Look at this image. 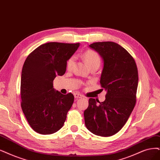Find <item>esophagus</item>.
<instances>
[{
	"mask_svg": "<svg viewBox=\"0 0 160 160\" xmlns=\"http://www.w3.org/2000/svg\"><path fill=\"white\" fill-rule=\"evenodd\" d=\"M74 98H76V99H78V98H82V96L81 94L80 93H78V92H76V93H74Z\"/></svg>",
	"mask_w": 160,
	"mask_h": 160,
	"instance_id": "34e87169",
	"label": "esophagus"
}]
</instances>
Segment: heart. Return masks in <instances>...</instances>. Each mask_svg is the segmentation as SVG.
<instances>
[{"label":"heart","instance_id":"obj_1","mask_svg":"<svg viewBox=\"0 0 160 160\" xmlns=\"http://www.w3.org/2000/svg\"><path fill=\"white\" fill-rule=\"evenodd\" d=\"M83 57L84 58L85 61L88 64V66L90 67V68L93 67L98 68L100 66V64H101V62H102L101 57H100L99 55L95 51L88 50L85 51L83 54ZM75 59H76V57L74 55L69 57V58L67 61V69H70L72 67L75 61Z\"/></svg>","mask_w":160,"mask_h":160}]
</instances>
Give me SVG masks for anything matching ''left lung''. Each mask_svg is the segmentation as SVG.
<instances>
[{
	"label": "left lung",
	"instance_id": "8db88e82",
	"mask_svg": "<svg viewBox=\"0 0 160 160\" xmlns=\"http://www.w3.org/2000/svg\"><path fill=\"white\" fill-rule=\"evenodd\" d=\"M90 47L103 59L100 84L107 93L103 102L89 99L88 108L84 112L85 125L94 134L111 137L125 125L134 108L138 69L134 58L119 44L103 41Z\"/></svg>",
	"mask_w": 160,
	"mask_h": 160
}]
</instances>
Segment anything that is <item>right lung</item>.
<instances>
[{
    "label": "right lung",
    "instance_id": "add662e5",
    "mask_svg": "<svg viewBox=\"0 0 160 160\" xmlns=\"http://www.w3.org/2000/svg\"><path fill=\"white\" fill-rule=\"evenodd\" d=\"M78 43L49 42L39 46L26 58L21 76V107L32 128L41 134L61 129L74 96L63 95L53 88V80L62 76L67 61L78 48Z\"/></svg>",
    "mask_w": 160,
    "mask_h": 160
}]
</instances>
